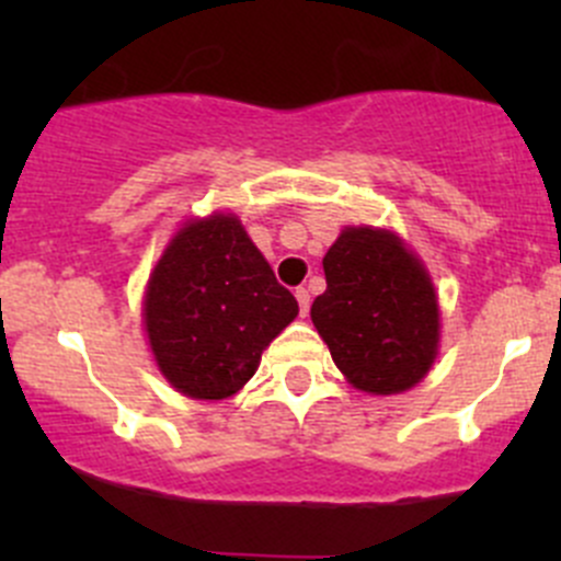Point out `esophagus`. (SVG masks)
Wrapping results in <instances>:
<instances>
[{"label": "esophagus", "mask_w": 561, "mask_h": 561, "mask_svg": "<svg viewBox=\"0 0 561 561\" xmlns=\"http://www.w3.org/2000/svg\"><path fill=\"white\" fill-rule=\"evenodd\" d=\"M296 298H298V312H301V317H307L309 304H312V296H309L307 287H296Z\"/></svg>", "instance_id": "obj_1"}]
</instances>
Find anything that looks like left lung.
Segmentation results:
<instances>
[{
  "instance_id": "8db88e82",
  "label": "left lung",
  "mask_w": 561,
  "mask_h": 561,
  "mask_svg": "<svg viewBox=\"0 0 561 561\" xmlns=\"http://www.w3.org/2000/svg\"><path fill=\"white\" fill-rule=\"evenodd\" d=\"M312 322L358 390L401 393L434 364L437 296L423 265L388 230L347 228L322 257Z\"/></svg>"
}]
</instances>
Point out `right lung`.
<instances>
[{"mask_svg": "<svg viewBox=\"0 0 561 561\" xmlns=\"http://www.w3.org/2000/svg\"><path fill=\"white\" fill-rule=\"evenodd\" d=\"M146 331L162 375L192 399L233 396L298 301L236 217L181 228L146 290Z\"/></svg>", "mask_w": 561, "mask_h": 561, "instance_id": "add662e5", "label": "right lung"}]
</instances>
